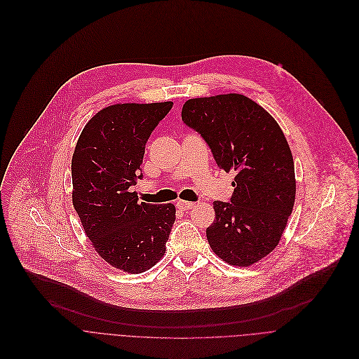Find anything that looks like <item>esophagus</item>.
<instances>
[{
  "label": "esophagus",
  "mask_w": 359,
  "mask_h": 359,
  "mask_svg": "<svg viewBox=\"0 0 359 359\" xmlns=\"http://www.w3.org/2000/svg\"><path fill=\"white\" fill-rule=\"evenodd\" d=\"M194 206H195V203L191 201H182V199L177 201V208H180L181 210H188V209H192Z\"/></svg>",
  "instance_id": "esophagus-1"
}]
</instances>
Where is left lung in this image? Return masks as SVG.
Wrapping results in <instances>:
<instances>
[{
	"mask_svg": "<svg viewBox=\"0 0 359 359\" xmlns=\"http://www.w3.org/2000/svg\"><path fill=\"white\" fill-rule=\"evenodd\" d=\"M181 116L206 141L218 167L236 174L231 202H213L206 238L224 262L248 267L278 245L294 206L289 142L270 113L239 93L189 99Z\"/></svg>",
	"mask_w": 359,
	"mask_h": 359,
	"instance_id": "1",
	"label": "left lung"
}]
</instances>
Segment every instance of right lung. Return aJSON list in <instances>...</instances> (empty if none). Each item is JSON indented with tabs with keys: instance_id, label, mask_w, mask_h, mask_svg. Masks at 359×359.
I'll list each match as a JSON object with an SVG mask.
<instances>
[{
	"instance_id": "1",
	"label": "right lung",
	"mask_w": 359,
	"mask_h": 359,
	"mask_svg": "<svg viewBox=\"0 0 359 359\" xmlns=\"http://www.w3.org/2000/svg\"><path fill=\"white\" fill-rule=\"evenodd\" d=\"M172 104L102 109L82 130L72 157V202L85 233L102 259L127 273H142L160 262L175 222L172 203L138 202L130 192L142 178L146 142Z\"/></svg>"
}]
</instances>
